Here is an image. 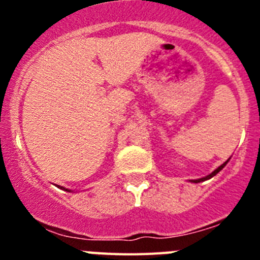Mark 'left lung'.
<instances>
[{
	"instance_id": "8db88e82",
	"label": "left lung",
	"mask_w": 260,
	"mask_h": 260,
	"mask_svg": "<svg viewBox=\"0 0 260 260\" xmlns=\"http://www.w3.org/2000/svg\"><path fill=\"white\" fill-rule=\"evenodd\" d=\"M228 161H229V160H226V161H225V162H224V164H221V165H220V167H219V168H217V169H215V171H213V172H212V173H211V174H208V176L203 177V178H199V180H192V181H191V182H195V183H198V182H203V181H206V180H210V178H212V177H213V176H216V174L219 173V172H220V171H221L222 168H224V167H225V165L228 164Z\"/></svg>"
}]
</instances>
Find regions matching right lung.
Segmentation results:
<instances>
[{
    "label": "right lung",
    "mask_w": 260,
    "mask_h": 260,
    "mask_svg": "<svg viewBox=\"0 0 260 260\" xmlns=\"http://www.w3.org/2000/svg\"><path fill=\"white\" fill-rule=\"evenodd\" d=\"M58 187H59V186H58ZM61 189H62V190H66V191H70V190H68V189H65V187H61Z\"/></svg>",
    "instance_id": "right-lung-1"
}]
</instances>
